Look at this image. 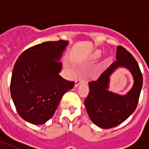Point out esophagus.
I'll use <instances>...</instances> for the list:
<instances>
[{"label":"esophagus","instance_id":"1","mask_svg":"<svg viewBox=\"0 0 149 149\" xmlns=\"http://www.w3.org/2000/svg\"><path fill=\"white\" fill-rule=\"evenodd\" d=\"M84 82H85V79H84L83 77H79V78L76 80V82H75V87H77V86H79V84H83Z\"/></svg>","mask_w":149,"mask_h":149}]
</instances>
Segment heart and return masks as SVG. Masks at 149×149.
<instances>
[{"label":"heart","mask_w":149,"mask_h":149,"mask_svg":"<svg viewBox=\"0 0 149 149\" xmlns=\"http://www.w3.org/2000/svg\"><path fill=\"white\" fill-rule=\"evenodd\" d=\"M100 56V51L95 52H94V55H93L94 58H98Z\"/></svg>","instance_id":"1"}]
</instances>
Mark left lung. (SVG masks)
<instances>
[{
    "label": "left lung",
    "instance_id": "obj_1",
    "mask_svg": "<svg viewBox=\"0 0 149 149\" xmlns=\"http://www.w3.org/2000/svg\"><path fill=\"white\" fill-rule=\"evenodd\" d=\"M116 59L97 80L89 83L90 91L84 101L91 120L105 129L118 126L134 113L143 84L139 64L129 52L118 46ZM119 67L127 68L134 79L133 86L125 95L108 91L109 76Z\"/></svg>",
    "mask_w": 149,
    "mask_h": 149
}]
</instances>
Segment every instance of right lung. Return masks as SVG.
<instances>
[{"instance_id":"add662e5","label":"right lung","mask_w":149,"mask_h":149,"mask_svg":"<svg viewBox=\"0 0 149 149\" xmlns=\"http://www.w3.org/2000/svg\"><path fill=\"white\" fill-rule=\"evenodd\" d=\"M68 41L45 42L23 52L10 79V95L17 113L33 125L51 119L65 92L74 86L59 75V62Z\"/></svg>"}]
</instances>
